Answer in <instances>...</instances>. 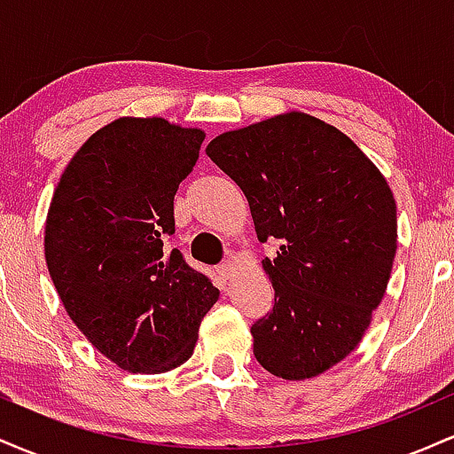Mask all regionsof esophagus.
<instances>
[{"label":"esophagus","instance_id":"1","mask_svg":"<svg viewBox=\"0 0 454 454\" xmlns=\"http://www.w3.org/2000/svg\"><path fill=\"white\" fill-rule=\"evenodd\" d=\"M234 270H237V262H234L232 258L223 260V262H222V267H220V273L223 275V278H232V275H234Z\"/></svg>","mask_w":454,"mask_h":454}]
</instances>
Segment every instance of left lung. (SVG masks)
Returning <instances> with one entry per match:
<instances>
[{
  "label": "left lung",
  "instance_id": "left-lung-1",
  "mask_svg": "<svg viewBox=\"0 0 454 454\" xmlns=\"http://www.w3.org/2000/svg\"><path fill=\"white\" fill-rule=\"evenodd\" d=\"M207 155L243 190L258 241L279 239L262 269L275 307L252 326L273 376L316 378L350 354L382 303L397 252V205L341 129L301 111L231 129Z\"/></svg>",
  "mask_w": 454,
  "mask_h": 454
}]
</instances>
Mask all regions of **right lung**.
<instances>
[{"label": "right lung", "instance_id": "add662e5", "mask_svg": "<svg viewBox=\"0 0 454 454\" xmlns=\"http://www.w3.org/2000/svg\"><path fill=\"white\" fill-rule=\"evenodd\" d=\"M205 132L161 117H119L67 161L51 198L44 258L70 320L129 373H164L194 352L198 326L220 299L187 267L173 200Z\"/></svg>", "mask_w": 454, "mask_h": 454}]
</instances>
